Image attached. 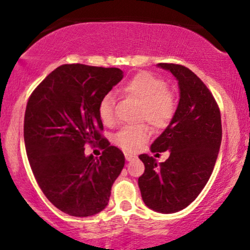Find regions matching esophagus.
Returning <instances> with one entry per match:
<instances>
[{"label": "esophagus", "mask_w": 250, "mask_h": 250, "mask_svg": "<svg viewBox=\"0 0 250 250\" xmlns=\"http://www.w3.org/2000/svg\"><path fill=\"white\" fill-rule=\"evenodd\" d=\"M125 160H127V162H131V160H134V159H136V158H137V156H136V154L129 153V152H125Z\"/></svg>", "instance_id": "34e87169"}]
</instances>
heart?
Masks as SVG:
<instances>
[{
    "label": "heart",
    "mask_w": 250,
    "mask_h": 250,
    "mask_svg": "<svg viewBox=\"0 0 250 250\" xmlns=\"http://www.w3.org/2000/svg\"><path fill=\"white\" fill-rule=\"evenodd\" d=\"M125 97L140 100L138 120L146 121L156 129H164L174 118L176 100L167 88L166 82L148 71H141L125 82L122 87ZM98 114L104 125H112L115 121V100L112 94H106L98 105ZM151 130L147 125L125 127L114 136L116 145L125 151L141 148L150 138Z\"/></svg>",
    "instance_id": "b5f03b06"
}]
</instances>
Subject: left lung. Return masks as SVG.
<instances>
[{"instance_id":"left-lung-1","label":"left lung","mask_w":250,"mask_h":250,"mask_svg":"<svg viewBox=\"0 0 250 250\" xmlns=\"http://www.w3.org/2000/svg\"><path fill=\"white\" fill-rule=\"evenodd\" d=\"M178 81L180 99L174 118L151 145V152L169 151L166 162L141 154L145 170L138 179L147 208L174 213L187 208L209 181L222 143L220 112L209 88L188 68L158 63Z\"/></svg>"}]
</instances>
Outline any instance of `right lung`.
<instances>
[{"label":"right lung","instance_id":"right-lung-1","mask_svg":"<svg viewBox=\"0 0 250 250\" xmlns=\"http://www.w3.org/2000/svg\"><path fill=\"white\" fill-rule=\"evenodd\" d=\"M123 78L119 68L63 64L31 94L24 118L28 162L50 203L74 217H90L107 207L125 156L102 137L100 99ZM99 144V158L85 156Z\"/></svg>","mask_w":250,"mask_h":250}]
</instances>
